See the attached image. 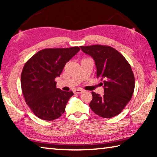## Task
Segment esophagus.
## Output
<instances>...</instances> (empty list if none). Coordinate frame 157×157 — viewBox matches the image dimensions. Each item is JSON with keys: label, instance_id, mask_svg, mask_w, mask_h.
I'll list each match as a JSON object with an SVG mask.
<instances>
[{"label": "esophagus", "instance_id": "34e87169", "mask_svg": "<svg viewBox=\"0 0 157 157\" xmlns=\"http://www.w3.org/2000/svg\"><path fill=\"white\" fill-rule=\"evenodd\" d=\"M83 92H84L83 90L80 89H77L74 90V93H75V94H82V93Z\"/></svg>", "mask_w": 157, "mask_h": 157}]
</instances>
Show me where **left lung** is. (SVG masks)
<instances>
[{
    "instance_id": "8db88e82",
    "label": "left lung",
    "mask_w": 157,
    "mask_h": 157,
    "mask_svg": "<svg viewBox=\"0 0 157 157\" xmlns=\"http://www.w3.org/2000/svg\"><path fill=\"white\" fill-rule=\"evenodd\" d=\"M80 48L94 58L97 78L103 81L105 87L103 95L91 92L90 107L102 118L118 115L131 100L134 91L135 79L131 66L121 52L111 46L97 44Z\"/></svg>"
}]
</instances>
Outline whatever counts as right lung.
<instances>
[{"label":"right lung","mask_w":157,"mask_h":157,"mask_svg":"<svg viewBox=\"0 0 157 157\" xmlns=\"http://www.w3.org/2000/svg\"><path fill=\"white\" fill-rule=\"evenodd\" d=\"M79 47L45 48L29 59L21 75V89L25 102L38 118L53 121L64 113L73 91L56 88L55 78L79 50Z\"/></svg>","instance_id":"right-lung-1"}]
</instances>
